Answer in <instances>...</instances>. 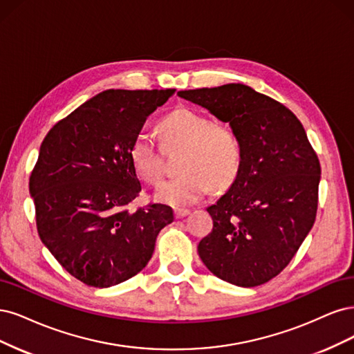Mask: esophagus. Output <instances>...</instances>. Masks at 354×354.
<instances>
[{"mask_svg": "<svg viewBox=\"0 0 354 354\" xmlns=\"http://www.w3.org/2000/svg\"><path fill=\"white\" fill-rule=\"evenodd\" d=\"M188 214H189V210H187V209H176L175 210V216L178 219L185 218V216H188Z\"/></svg>", "mask_w": 354, "mask_h": 354, "instance_id": "obj_1", "label": "esophagus"}]
</instances>
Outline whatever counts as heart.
<instances>
[{"label":"heart","instance_id":"heart-1","mask_svg":"<svg viewBox=\"0 0 354 354\" xmlns=\"http://www.w3.org/2000/svg\"><path fill=\"white\" fill-rule=\"evenodd\" d=\"M165 151L182 150L180 175L163 182L154 192L157 201L184 207L200 201L210 185L222 189L236 179L243 160V148L236 132L227 124L213 123L201 113L180 107L170 111L158 124ZM135 174L156 185L162 179V151L150 135L140 132L129 147Z\"/></svg>","mask_w":354,"mask_h":354}]
</instances>
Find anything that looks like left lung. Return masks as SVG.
Segmentation results:
<instances>
[{
  "label": "left lung",
  "instance_id": "1",
  "mask_svg": "<svg viewBox=\"0 0 354 354\" xmlns=\"http://www.w3.org/2000/svg\"><path fill=\"white\" fill-rule=\"evenodd\" d=\"M236 132L241 169L213 206L212 232L198 244L203 263L238 287L275 278L316 219L319 158L294 113L243 84L179 91Z\"/></svg>",
  "mask_w": 354,
  "mask_h": 354
}]
</instances>
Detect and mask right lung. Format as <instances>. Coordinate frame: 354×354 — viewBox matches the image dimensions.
<instances>
[{
  "mask_svg": "<svg viewBox=\"0 0 354 354\" xmlns=\"http://www.w3.org/2000/svg\"><path fill=\"white\" fill-rule=\"evenodd\" d=\"M175 89H107L57 122L29 179L41 241L81 282L107 288L141 272L174 222L165 204L129 210L141 184L129 147Z\"/></svg>",
  "mask_w": 354,
  "mask_h": 354,
  "instance_id": "obj_1",
  "label": "right lung"
}]
</instances>
